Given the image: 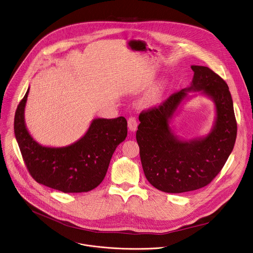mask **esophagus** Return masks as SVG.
Instances as JSON below:
<instances>
[{"label": "esophagus", "instance_id": "obj_1", "mask_svg": "<svg viewBox=\"0 0 253 253\" xmlns=\"http://www.w3.org/2000/svg\"><path fill=\"white\" fill-rule=\"evenodd\" d=\"M137 127H138V122H137V119L135 117H130L128 119V128L131 132H136L137 130Z\"/></svg>", "mask_w": 253, "mask_h": 253}]
</instances>
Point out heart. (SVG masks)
Listing matches in <instances>:
<instances>
[{
  "instance_id": "1",
  "label": "heart",
  "mask_w": 253,
  "mask_h": 253,
  "mask_svg": "<svg viewBox=\"0 0 253 253\" xmlns=\"http://www.w3.org/2000/svg\"><path fill=\"white\" fill-rule=\"evenodd\" d=\"M169 82L167 80H162L154 87H152L142 99V104L145 106H155L161 102L165 92L168 88Z\"/></svg>"
}]
</instances>
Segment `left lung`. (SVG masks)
I'll use <instances>...</instances> for the list:
<instances>
[{
  "instance_id": "left-lung-1",
  "label": "left lung",
  "mask_w": 253,
  "mask_h": 253,
  "mask_svg": "<svg viewBox=\"0 0 253 253\" xmlns=\"http://www.w3.org/2000/svg\"><path fill=\"white\" fill-rule=\"evenodd\" d=\"M190 86L158 108L141 113L137 131L140 161L149 183L166 193H183L208 185L223 168L237 138L233 100L224 81L204 66H191ZM197 91L215 105L211 131L191 140L179 138L171 125L182 106Z\"/></svg>"
}]
</instances>
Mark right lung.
<instances>
[{
    "label": "right lung",
    "mask_w": 253,
    "mask_h": 253,
    "mask_svg": "<svg viewBox=\"0 0 253 253\" xmlns=\"http://www.w3.org/2000/svg\"><path fill=\"white\" fill-rule=\"evenodd\" d=\"M29 90L15 112L14 134L31 175L64 193L96 188L106 176L116 147L127 137L126 119L94 118L77 141L59 147L42 145L32 137L25 123Z\"/></svg>",
    "instance_id": "add662e5"
}]
</instances>
